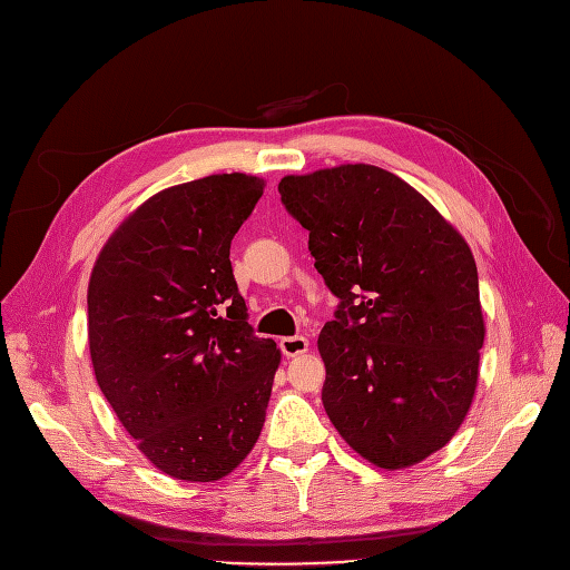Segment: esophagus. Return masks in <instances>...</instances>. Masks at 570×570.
Returning <instances> with one entry per match:
<instances>
[{
    "label": "esophagus",
    "instance_id": "obj_1",
    "mask_svg": "<svg viewBox=\"0 0 570 570\" xmlns=\"http://www.w3.org/2000/svg\"><path fill=\"white\" fill-rule=\"evenodd\" d=\"M281 350L285 356H299L304 352H308V340L302 335L295 337H283L281 340Z\"/></svg>",
    "mask_w": 570,
    "mask_h": 570
}]
</instances>
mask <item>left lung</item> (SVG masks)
I'll use <instances>...</instances> for the list:
<instances>
[{
    "mask_svg": "<svg viewBox=\"0 0 570 570\" xmlns=\"http://www.w3.org/2000/svg\"><path fill=\"white\" fill-rule=\"evenodd\" d=\"M340 306L325 323L323 406L377 469L416 465L469 413L485 342L463 235L385 168L340 164L278 183Z\"/></svg>",
    "mask_w": 570,
    "mask_h": 570,
    "instance_id": "1",
    "label": "left lung"
}]
</instances>
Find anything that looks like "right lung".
Masks as SVG:
<instances>
[{"instance_id":"1","label":"right lung","mask_w":570,"mask_h":570,"mask_svg":"<svg viewBox=\"0 0 570 570\" xmlns=\"http://www.w3.org/2000/svg\"><path fill=\"white\" fill-rule=\"evenodd\" d=\"M266 180L216 174L145 199L97 254L88 342L99 390L161 473L216 482L262 435L281 350L252 335L230 243Z\"/></svg>"}]
</instances>
